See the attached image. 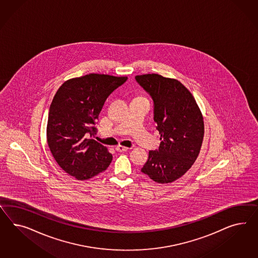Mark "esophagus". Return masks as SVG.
<instances>
[{
  "mask_svg": "<svg viewBox=\"0 0 258 258\" xmlns=\"http://www.w3.org/2000/svg\"><path fill=\"white\" fill-rule=\"evenodd\" d=\"M128 149H130L128 147H124V146H117V147H115V150L118 151V152H124V151H126Z\"/></svg>",
  "mask_w": 258,
  "mask_h": 258,
  "instance_id": "1",
  "label": "esophagus"
}]
</instances>
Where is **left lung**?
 I'll list each match as a JSON object with an SVG mask.
<instances>
[{
    "label": "left lung",
    "mask_w": 258,
    "mask_h": 258,
    "mask_svg": "<svg viewBox=\"0 0 258 258\" xmlns=\"http://www.w3.org/2000/svg\"><path fill=\"white\" fill-rule=\"evenodd\" d=\"M154 101V121L160 134L159 150L149 151L142 172L159 184L181 177L202 147L205 125L192 94L183 84L159 74L135 77Z\"/></svg>",
    "instance_id": "8db88e82"
}]
</instances>
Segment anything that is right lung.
Returning a JSON list of instances; mask_svg holds the SVG:
<instances>
[{
	"label": "right lung",
	"instance_id": "1",
	"mask_svg": "<svg viewBox=\"0 0 258 258\" xmlns=\"http://www.w3.org/2000/svg\"><path fill=\"white\" fill-rule=\"evenodd\" d=\"M127 77L91 73L63 83L49 107L47 142L58 165L78 180L105 171L112 160L107 147L94 139L95 124L105 100Z\"/></svg>",
	"mask_w": 258,
	"mask_h": 258
}]
</instances>
